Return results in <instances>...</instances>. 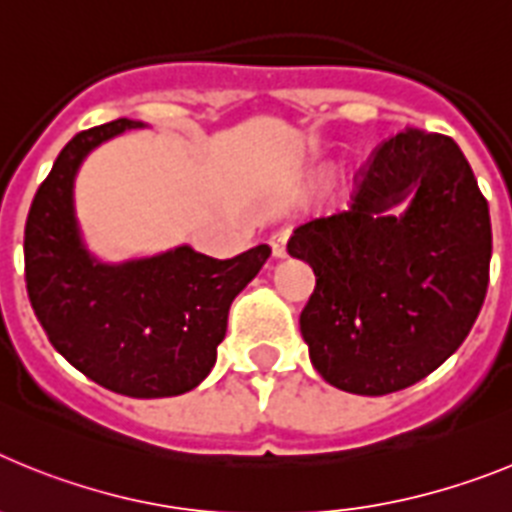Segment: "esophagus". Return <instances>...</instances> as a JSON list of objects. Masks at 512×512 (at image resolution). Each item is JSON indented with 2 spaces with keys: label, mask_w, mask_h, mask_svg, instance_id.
<instances>
[{
  "label": "esophagus",
  "mask_w": 512,
  "mask_h": 512,
  "mask_svg": "<svg viewBox=\"0 0 512 512\" xmlns=\"http://www.w3.org/2000/svg\"><path fill=\"white\" fill-rule=\"evenodd\" d=\"M287 241H289V228H279L277 233H271L269 243H271V251L277 259L287 256Z\"/></svg>",
  "instance_id": "obj_1"
}]
</instances>
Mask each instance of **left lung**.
<instances>
[{
    "label": "left lung",
    "mask_w": 512,
    "mask_h": 512,
    "mask_svg": "<svg viewBox=\"0 0 512 512\" xmlns=\"http://www.w3.org/2000/svg\"><path fill=\"white\" fill-rule=\"evenodd\" d=\"M408 193L409 210L387 216ZM287 251L315 271L300 315L312 366L343 392L390 395L469 336L490 282V210L449 135L405 128L361 169L351 210L300 225Z\"/></svg>",
    "instance_id": "obj_1"
}]
</instances>
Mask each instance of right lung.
I'll return each mask as SVG.
<instances>
[{
	"instance_id": "right-lung-1",
	"label": "right lung",
	"mask_w": 512,
	"mask_h": 512,
	"mask_svg": "<svg viewBox=\"0 0 512 512\" xmlns=\"http://www.w3.org/2000/svg\"><path fill=\"white\" fill-rule=\"evenodd\" d=\"M143 122L81 130L58 153L25 223L27 297L58 354L117 395L174 397L210 374L235 295L271 256L266 243L233 259L192 246L102 264L81 241L74 179L89 151Z\"/></svg>"
}]
</instances>
